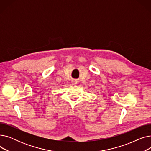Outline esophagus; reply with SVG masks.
Returning a JSON list of instances; mask_svg holds the SVG:
<instances>
[{
    "mask_svg": "<svg viewBox=\"0 0 151 151\" xmlns=\"http://www.w3.org/2000/svg\"><path fill=\"white\" fill-rule=\"evenodd\" d=\"M72 84H73V85H76V84H77V82H76V81H73V82H72Z\"/></svg>",
    "mask_w": 151,
    "mask_h": 151,
    "instance_id": "1",
    "label": "esophagus"
}]
</instances>
